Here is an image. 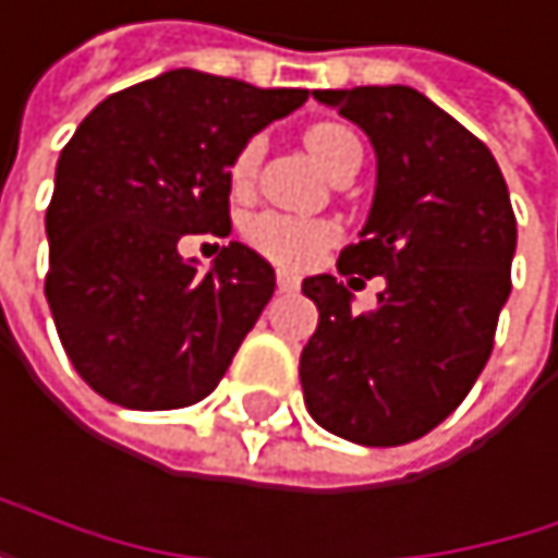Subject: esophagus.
I'll return each mask as SVG.
<instances>
[{"label":"esophagus","mask_w":558,"mask_h":558,"mask_svg":"<svg viewBox=\"0 0 558 558\" xmlns=\"http://www.w3.org/2000/svg\"><path fill=\"white\" fill-rule=\"evenodd\" d=\"M276 286H279V292H299L302 279L295 272H289V269H279L276 272Z\"/></svg>","instance_id":"obj_1"}]
</instances>
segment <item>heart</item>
<instances>
[{"mask_svg":"<svg viewBox=\"0 0 558 558\" xmlns=\"http://www.w3.org/2000/svg\"><path fill=\"white\" fill-rule=\"evenodd\" d=\"M305 144H308L312 157L328 170L348 144H359V141L348 134L344 128L322 124V128H312L305 134ZM259 154H263V144L259 141H250L240 150V157L233 163V183L236 186H243V183L253 180L256 163H259ZM243 236L269 263L286 266V269H305L315 259H322V253L338 240V227L328 223V220H312V217H292V214H279V210H263V214H253L243 223Z\"/></svg>","mask_w":558,"mask_h":558,"instance_id":"obj_1","label":"heart"}]
</instances>
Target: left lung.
Here are the masks:
<instances>
[{
	"mask_svg": "<svg viewBox=\"0 0 558 558\" xmlns=\"http://www.w3.org/2000/svg\"><path fill=\"white\" fill-rule=\"evenodd\" d=\"M312 95L375 147L372 210L359 243L341 250L338 272L385 276V289L378 308L359 315L335 276L302 282L318 308L299 359L302 395L325 430L398 447L434 430L494 352L517 253L513 203L486 144L421 92L368 85Z\"/></svg>",
	"mask_w": 558,
	"mask_h": 558,
	"instance_id": "obj_1",
	"label": "left lung"
}]
</instances>
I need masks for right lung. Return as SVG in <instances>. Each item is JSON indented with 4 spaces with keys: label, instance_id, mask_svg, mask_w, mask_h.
I'll return each instance as SVG.
<instances>
[{
    "label": "right lung",
    "instance_id": "obj_1",
    "mask_svg": "<svg viewBox=\"0 0 558 558\" xmlns=\"http://www.w3.org/2000/svg\"><path fill=\"white\" fill-rule=\"evenodd\" d=\"M305 88H253L177 68L105 98L64 144L45 214V295L75 372L131 411L210 395L272 299V266L230 243L210 272L186 233H230L240 150Z\"/></svg>",
    "mask_w": 558,
    "mask_h": 558
}]
</instances>
